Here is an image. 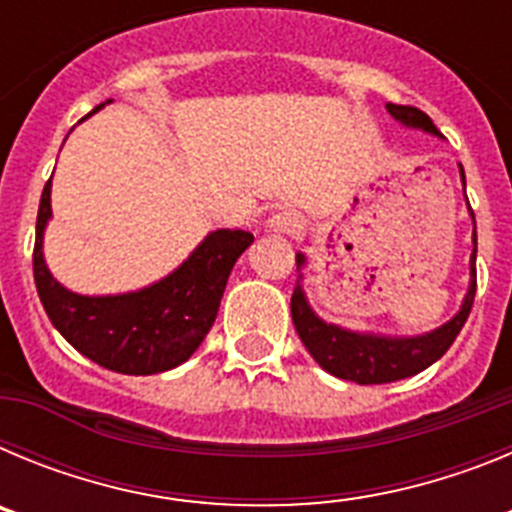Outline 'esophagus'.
<instances>
[{"instance_id": "obj_1", "label": "esophagus", "mask_w": 512, "mask_h": 512, "mask_svg": "<svg viewBox=\"0 0 512 512\" xmlns=\"http://www.w3.org/2000/svg\"><path fill=\"white\" fill-rule=\"evenodd\" d=\"M302 230V217L297 212H277L269 220V233L274 235H297Z\"/></svg>"}]
</instances>
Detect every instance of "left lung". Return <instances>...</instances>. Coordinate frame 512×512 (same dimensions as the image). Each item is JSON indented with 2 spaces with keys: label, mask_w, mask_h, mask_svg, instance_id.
Here are the masks:
<instances>
[{
  "label": "left lung",
  "mask_w": 512,
  "mask_h": 512,
  "mask_svg": "<svg viewBox=\"0 0 512 512\" xmlns=\"http://www.w3.org/2000/svg\"><path fill=\"white\" fill-rule=\"evenodd\" d=\"M387 112L395 117L400 125L410 130H423L428 135L441 138L438 128L425 112L408 104H387ZM461 184L467 189L464 169L459 164ZM469 205V200H467ZM469 215L474 212L469 207ZM472 256H469V287L467 295L461 300V307L451 320H446L438 328L420 333V336H384V333H372V330H351L343 325L328 323L312 310L307 302L305 289H302V269L307 259L305 253H297V287L292 292V323L297 328V336L305 343L310 356L323 366L325 372L338 379H348L356 384H387L397 379H408L413 374L423 372L431 364H436L451 343L456 341L459 330L464 328L472 310L474 292H477V225L472 230Z\"/></svg>",
  "instance_id": "1"
}]
</instances>
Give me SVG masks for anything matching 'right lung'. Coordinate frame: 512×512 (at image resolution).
Here are the masks:
<instances>
[{
	"label": "right lung",
	"mask_w": 512,
	"mask_h": 512,
	"mask_svg": "<svg viewBox=\"0 0 512 512\" xmlns=\"http://www.w3.org/2000/svg\"><path fill=\"white\" fill-rule=\"evenodd\" d=\"M51 182L53 176L38 207L33 274L58 333L79 354L117 374L148 377L184 364L210 333L233 264L251 246L253 235L212 230L171 274L148 287L120 295H79L63 287L45 264L43 235L53 217Z\"/></svg>",
	"instance_id": "1"
}]
</instances>
